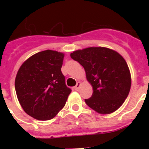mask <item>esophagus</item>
Here are the masks:
<instances>
[{
  "label": "esophagus",
  "mask_w": 149,
  "mask_h": 149,
  "mask_svg": "<svg viewBox=\"0 0 149 149\" xmlns=\"http://www.w3.org/2000/svg\"><path fill=\"white\" fill-rule=\"evenodd\" d=\"M81 84L80 82H77V84H76V86H74V89H75L76 91H78L79 89H80V87H81Z\"/></svg>",
  "instance_id": "34e87169"
}]
</instances>
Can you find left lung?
<instances>
[{"label": "left lung", "mask_w": 149, "mask_h": 149, "mask_svg": "<svg viewBox=\"0 0 149 149\" xmlns=\"http://www.w3.org/2000/svg\"><path fill=\"white\" fill-rule=\"evenodd\" d=\"M73 60L84 68L93 95L86 104L100 114H110L120 107L129 94L131 72L125 60L114 50L90 47L73 51Z\"/></svg>", "instance_id": "left-lung-1"}]
</instances>
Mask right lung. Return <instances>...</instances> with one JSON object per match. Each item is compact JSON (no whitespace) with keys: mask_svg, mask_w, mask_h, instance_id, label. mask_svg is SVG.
<instances>
[{"mask_svg":"<svg viewBox=\"0 0 149 149\" xmlns=\"http://www.w3.org/2000/svg\"><path fill=\"white\" fill-rule=\"evenodd\" d=\"M64 54L46 50L35 54L17 72L15 88L24 111L38 120L53 119L65 106L72 89L61 72Z\"/></svg>","mask_w":149,"mask_h":149,"instance_id":"obj_1","label":"right lung"}]
</instances>
